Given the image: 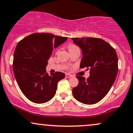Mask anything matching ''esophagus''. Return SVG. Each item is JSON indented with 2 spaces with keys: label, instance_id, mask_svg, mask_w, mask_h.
<instances>
[{
  "label": "esophagus",
  "instance_id": "1",
  "mask_svg": "<svg viewBox=\"0 0 133 133\" xmlns=\"http://www.w3.org/2000/svg\"><path fill=\"white\" fill-rule=\"evenodd\" d=\"M72 77L71 74H65V77L67 78H69V77Z\"/></svg>",
  "mask_w": 133,
  "mask_h": 133
}]
</instances>
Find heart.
<instances>
[{
	"label": "heart",
	"instance_id": "obj_1",
	"mask_svg": "<svg viewBox=\"0 0 133 133\" xmlns=\"http://www.w3.org/2000/svg\"><path fill=\"white\" fill-rule=\"evenodd\" d=\"M77 48H78L76 45H75V44H71V45H69V51H71L74 50V49H76Z\"/></svg>",
	"mask_w": 133,
	"mask_h": 133
}]
</instances>
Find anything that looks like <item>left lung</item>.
Segmentation results:
<instances>
[{
    "mask_svg": "<svg viewBox=\"0 0 133 133\" xmlns=\"http://www.w3.org/2000/svg\"><path fill=\"white\" fill-rule=\"evenodd\" d=\"M82 51L80 68L90 69L87 79L77 76L79 84L72 89L74 98L86 105L102 100L109 92L118 71L116 51L109 43L97 38H72Z\"/></svg>",
    "mask_w": 133,
    "mask_h": 133,
    "instance_id": "1",
    "label": "left lung"
}]
</instances>
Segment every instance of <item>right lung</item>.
Here are the masks:
<instances>
[{"label":"right lung","mask_w":133,"mask_h":133,"mask_svg":"<svg viewBox=\"0 0 133 133\" xmlns=\"http://www.w3.org/2000/svg\"><path fill=\"white\" fill-rule=\"evenodd\" d=\"M68 39L48 33H35L24 38L14 52L13 70L19 88L30 101L43 103L53 98L57 83L65 74L46 73L48 61L54 48Z\"/></svg>","instance_id":"right-lung-1"}]
</instances>
